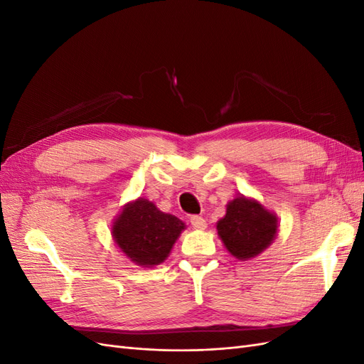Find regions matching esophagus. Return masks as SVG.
<instances>
[{
  "label": "esophagus",
  "instance_id": "34e87169",
  "mask_svg": "<svg viewBox=\"0 0 364 364\" xmlns=\"http://www.w3.org/2000/svg\"><path fill=\"white\" fill-rule=\"evenodd\" d=\"M190 223L194 229H205L206 228V220L200 215H191L190 217Z\"/></svg>",
  "mask_w": 364,
  "mask_h": 364
}]
</instances>
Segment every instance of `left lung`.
Masks as SVG:
<instances>
[{"mask_svg":"<svg viewBox=\"0 0 364 364\" xmlns=\"http://www.w3.org/2000/svg\"><path fill=\"white\" fill-rule=\"evenodd\" d=\"M218 235L226 249L238 259L257 257L277 235V217L258 202L237 197L226 208V215L217 223Z\"/></svg>","mask_w":364,"mask_h":364,"instance_id":"left-lung-1","label":"left lung"}]
</instances>
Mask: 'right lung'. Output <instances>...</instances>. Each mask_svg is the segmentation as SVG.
<instances>
[{"label": "right lung", "instance_id": "add662e5", "mask_svg": "<svg viewBox=\"0 0 364 364\" xmlns=\"http://www.w3.org/2000/svg\"><path fill=\"white\" fill-rule=\"evenodd\" d=\"M185 225L178 217L164 214L151 202L129 203L114 223L118 247L139 266H156L168 257Z\"/></svg>", "mask_w": 364, "mask_h": 364}]
</instances>
